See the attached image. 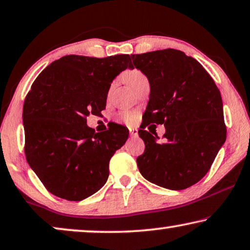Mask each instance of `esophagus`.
<instances>
[{"label": "esophagus", "instance_id": "1", "mask_svg": "<svg viewBox=\"0 0 250 250\" xmlns=\"http://www.w3.org/2000/svg\"><path fill=\"white\" fill-rule=\"evenodd\" d=\"M128 129H129V134H131L132 137H136L137 135H139V133H137V129H136V128L129 127Z\"/></svg>", "mask_w": 250, "mask_h": 250}]
</instances>
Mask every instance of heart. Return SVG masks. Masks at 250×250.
Wrapping results in <instances>:
<instances>
[{
    "label": "heart",
    "instance_id": "b5f03b06",
    "mask_svg": "<svg viewBox=\"0 0 250 250\" xmlns=\"http://www.w3.org/2000/svg\"><path fill=\"white\" fill-rule=\"evenodd\" d=\"M125 79H126V82H127L129 84V86L133 88L134 85L137 84V83H139L140 81L146 80V75H144L141 71L131 70L125 74ZM121 118H122L123 122L127 123V124H133V123L135 122V119H136V115L134 113H131V111H125V113H123L121 115Z\"/></svg>",
    "mask_w": 250,
    "mask_h": 250
}]
</instances>
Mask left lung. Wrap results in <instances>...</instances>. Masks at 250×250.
<instances>
[{"label":"left lung","mask_w":250,"mask_h":250,"mask_svg":"<svg viewBox=\"0 0 250 250\" xmlns=\"http://www.w3.org/2000/svg\"><path fill=\"white\" fill-rule=\"evenodd\" d=\"M150 83V97L139 136L144 153L136 159L144 178L171 190L203 178L227 139L223 104L218 86L193 57L177 49L131 55ZM150 122L164 124V144L144 131Z\"/></svg>","instance_id":"8db88e82"}]
</instances>
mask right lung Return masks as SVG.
<instances>
[{"label": "right lung", "mask_w": 250, "mask_h": 250, "mask_svg": "<svg viewBox=\"0 0 250 250\" xmlns=\"http://www.w3.org/2000/svg\"><path fill=\"white\" fill-rule=\"evenodd\" d=\"M133 68L127 54L97 59L66 55L49 64L23 104L24 152L47 190L67 201L97 193L109 176V160L128 139L125 126L97 133L90 114L106 108L111 82Z\"/></svg>", "instance_id": "obj_1"}]
</instances>
